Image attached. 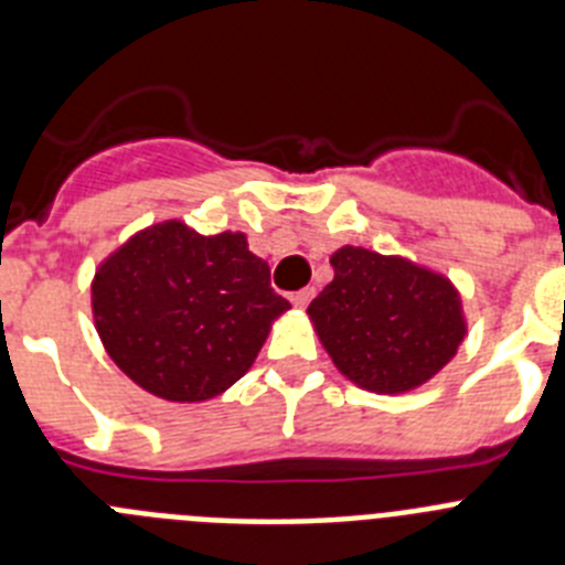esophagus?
Here are the masks:
<instances>
[{
  "mask_svg": "<svg viewBox=\"0 0 565 565\" xmlns=\"http://www.w3.org/2000/svg\"><path fill=\"white\" fill-rule=\"evenodd\" d=\"M313 294H317V291H313V288H302V291L291 294V302L297 308H306L308 302H311V299H313Z\"/></svg>",
  "mask_w": 565,
  "mask_h": 565,
  "instance_id": "34e87169",
  "label": "esophagus"
}]
</instances>
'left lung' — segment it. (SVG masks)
I'll use <instances>...</instances> for the list:
<instances>
[{"mask_svg":"<svg viewBox=\"0 0 565 565\" xmlns=\"http://www.w3.org/2000/svg\"><path fill=\"white\" fill-rule=\"evenodd\" d=\"M333 279L308 306L339 373L371 393H407L458 353L467 322L450 279L404 257L342 246Z\"/></svg>","mask_w":565,"mask_h":565,"instance_id":"1","label":"left lung"}]
</instances>
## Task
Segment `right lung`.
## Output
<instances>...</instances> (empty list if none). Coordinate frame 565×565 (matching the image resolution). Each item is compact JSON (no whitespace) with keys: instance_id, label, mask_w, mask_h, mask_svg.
I'll list each match as a JSON object with an SVG mask.
<instances>
[{"instance_id":"1","label":"right lung","mask_w":565,"mask_h":565,"mask_svg":"<svg viewBox=\"0 0 565 565\" xmlns=\"http://www.w3.org/2000/svg\"><path fill=\"white\" fill-rule=\"evenodd\" d=\"M288 308L246 234L203 237L181 221L129 237L93 279V317L109 359L167 402L228 391Z\"/></svg>"}]
</instances>
